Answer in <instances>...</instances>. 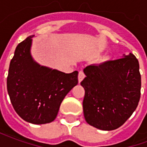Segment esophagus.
Wrapping results in <instances>:
<instances>
[{
    "mask_svg": "<svg viewBox=\"0 0 147 147\" xmlns=\"http://www.w3.org/2000/svg\"><path fill=\"white\" fill-rule=\"evenodd\" d=\"M85 78V74L83 72V70H81L79 71V76H78V79H79V82H81L82 80Z\"/></svg>",
    "mask_w": 147,
    "mask_h": 147,
    "instance_id": "esophagus-1",
    "label": "esophagus"
}]
</instances>
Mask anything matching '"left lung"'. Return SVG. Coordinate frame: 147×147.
Listing matches in <instances>:
<instances>
[{
  "label": "left lung",
  "mask_w": 147,
  "mask_h": 147,
  "mask_svg": "<svg viewBox=\"0 0 147 147\" xmlns=\"http://www.w3.org/2000/svg\"><path fill=\"white\" fill-rule=\"evenodd\" d=\"M80 83L85 90L83 102L85 120L104 131L117 129L138 106L141 95V75L137 58L124 57L89 65Z\"/></svg>",
  "instance_id": "1"
}]
</instances>
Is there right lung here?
<instances>
[{
	"label": "right lung",
	"mask_w": 147,
	"mask_h": 147,
	"mask_svg": "<svg viewBox=\"0 0 147 147\" xmlns=\"http://www.w3.org/2000/svg\"><path fill=\"white\" fill-rule=\"evenodd\" d=\"M33 36L20 42L9 65L7 90L20 117L34 124L55 120L61 102L78 84V71L64 73L37 64L31 57Z\"/></svg>",
	"instance_id": "obj_1"
}]
</instances>
